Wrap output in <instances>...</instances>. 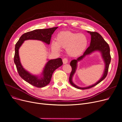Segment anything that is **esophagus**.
<instances>
[{
  "label": "esophagus",
  "mask_w": 122,
  "mask_h": 122,
  "mask_svg": "<svg viewBox=\"0 0 122 122\" xmlns=\"http://www.w3.org/2000/svg\"><path fill=\"white\" fill-rule=\"evenodd\" d=\"M63 64H67L68 63V59L67 58H64L63 59Z\"/></svg>",
  "instance_id": "esophagus-1"
}]
</instances>
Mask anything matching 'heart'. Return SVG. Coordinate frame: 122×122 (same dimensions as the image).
<instances>
[{
    "label": "heart",
    "instance_id": "b5f03b06",
    "mask_svg": "<svg viewBox=\"0 0 122 122\" xmlns=\"http://www.w3.org/2000/svg\"><path fill=\"white\" fill-rule=\"evenodd\" d=\"M88 40L86 35L70 31H61L57 34L56 41H52L51 48L55 51H59L60 47L66 48L69 55L76 57L80 55L86 49Z\"/></svg>",
    "mask_w": 122,
    "mask_h": 122
}]
</instances>
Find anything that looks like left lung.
I'll use <instances>...</instances> for the list:
<instances>
[{"instance_id": "left-lung-1", "label": "left lung", "mask_w": 122, "mask_h": 122, "mask_svg": "<svg viewBox=\"0 0 122 122\" xmlns=\"http://www.w3.org/2000/svg\"><path fill=\"white\" fill-rule=\"evenodd\" d=\"M87 33H89L91 35V41L90 46H89L86 50L85 51L83 55L76 59H74L71 61L70 63V65L72 67V71L71 72L69 77V81L72 86L81 89H86L92 88L96 85L98 84L102 81H103L106 77L108 74V68L111 62V55L110 54V47L108 44L105 41L102 36L97 32L95 31H87ZM96 51H100L102 53V57L104 60L105 63V70L104 75L102 78L95 84L93 85L85 88H81L76 86L73 84L72 81V78L75 72L76 67H77V63L78 61L81 60L83 58L87 55H89L92 53Z\"/></svg>"}]
</instances>
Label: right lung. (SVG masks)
Returning <instances> with one entry per match:
<instances>
[{"label":"right lung","instance_id":"obj_1","mask_svg":"<svg viewBox=\"0 0 122 122\" xmlns=\"http://www.w3.org/2000/svg\"><path fill=\"white\" fill-rule=\"evenodd\" d=\"M58 27L45 29H37L27 32L23 34L19 38L15 45L14 61L16 65L18 74L25 81L37 87H43L49 84L52 74L55 70L63 64L60 58L49 60L45 66L42 73V76L31 74L22 66L19 55V49L25 41L35 40L42 41L49 44L52 35Z\"/></svg>","mask_w":122,"mask_h":122}]
</instances>
